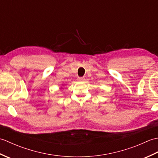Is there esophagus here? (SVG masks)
Instances as JSON below:
<instances>
[{
    "label": "esophagus",
    "instance_id": "34e87169",
    "mask_svg": "<svg viewBox=\"0 0 158 158\" xmlns=\"http://www.w3.org/2000/svg\"><path fill=\"white\" fill-rule=\"evenodd\" d=\"M78 80L80 81H83V80H84V77H79Z\"/></svg>",
    "mask_w": 158,
    "mask_h": 158
}]
</instances>
